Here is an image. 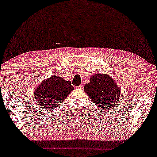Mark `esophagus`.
<instances>
[{
    "label": "esophagus",
    "instance_id": "34e87169",
    "mask_svg": "<svg viewBox=\"0 0 157 157\" xmlns=\"http://www.w3.org/2000/svg\"><path fill=\"white\" fill-rule=\"evenodd\" d=\"M77 87V88H78V89H83V85H81V86H79L78 87Z\"/></svg>",
    "mask_w": 157,
    "mask_h": 157
}]
</instances>
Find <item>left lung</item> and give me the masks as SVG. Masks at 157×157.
I'll return each instance as SVG.
<instances>
[{"label": "left lung", "instance_id": "1", "mask_svg": "<svg viewBox=\"0 0 157 157\" xmlns=\"http://www.w3.org/2000/svg\"><path fill=\"white\" fill-rule=\"evenodd\" d=\"M84 91L98 108H112L118 104L121 89L108 74H97L90 77L89 83L84 86Z\"/></svg>", "mask_w": 157, "mask_h": 157}]
</instances>
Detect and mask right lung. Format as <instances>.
Listing matches in <instances>:
<instances>
[{
    "mask_svg": "<svg viewBox=\"0 0 157 157\" xmlns=\"http://www.w3.org/2000/svg\"><path fill=\"white\" fill-rule=\"evenodd\" d=\"M70 81L53 75L43 81L34 90V98L46 109L56 108L74 90Z\"/></svg>",
    "mask_w": 157,
    "mask_h": 157,
    "instance_id": "1",
    "label": "right lung"
}]
</instances>
